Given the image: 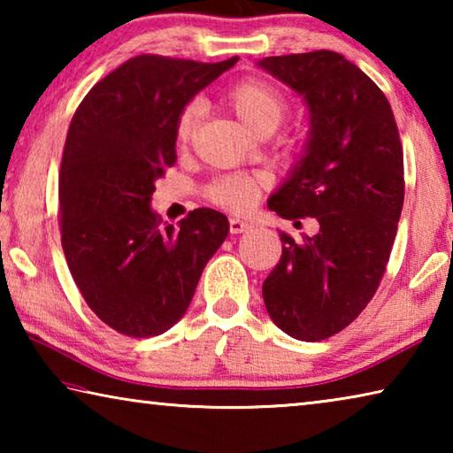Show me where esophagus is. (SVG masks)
<instances>
[{"label": "esophagus", "mask_w": 453, "mask_h": 453, "mask_svg": "<svg viewBox=\"0 0 453 453\" xmlns=\"http://www.w3.org/2000/svg\"><path fill=\"white\" fill-rule=\"evenodd\" d=\"M248 229H251V224H248V221H243L240 218L229 219V232L232 234H243L248 232Z\"/></svg>", "instance_id": "esophagus-1"}]
</instances>
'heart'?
Masks as SVG:
<instances>
[{
	"instance_id": "1",
	"label": "heart",
	"mask_w": 453,
	"mask_h": 453,
	"mask_svg": "<svg viewBox=\"0 0 453 453\" xmlns=\"http://www.w3.org/2000/svg\"><path fill=\"white\" fill-rule=\"evenodd\" d=\"M226 104L235 113V118L256 135L272 134L288 110V102L281 91L273 83L259 78L237 81L235 86L227 89ZM199 116H202V104L197 99L181 107L180 116L175 119V143H178V148H186L191 142L199 124ZM265 186L267 178L264 173H221L205 186L203 196L213 205L240 213L248 211L257 202Z\"/></svg>"
}]
</instances>
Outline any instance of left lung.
Returning a JSON list of instances; mask_svg holds the SVG:
<instances>
[{"instance_id":"obj_1","label":"left lung","mask_w":453,"mask_h":453,"mask_svg":"<svg viewBox=\"0 0 453 453\" xmlns=\"http://www.w3.org/2000/svg\"><path fill=\"white\" fill-rule=\"evenodd\" d=\"M259 65L302 94L311 116L305 156L267 208L319 224L303 242L280 234L281 257L262 294L275 326L319 342L365 310L386 272L403 208L400 132L383 91L342 53H289Z\"/></svg>"}]
</instances>
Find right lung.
<instances>
[{"instance_id": "add662e5", "label": "right lung", "mask_w": 453, "mask_h": 453, "mask_svg": "<svg viewBox=\"0 0 453 453\" xmlns=\"http://www.w3.org/2000/svg\"><path fill=\"white\" fill-rule=\"evenodd\" d=\"M237 61L143 53L99 80L75 110L59 170L65 262L91 311L129 337L164 334L189 308L227 237L224 213L197 208L178 227L150 208L175 164V119Z\"/></svg>"}]
</instances>
